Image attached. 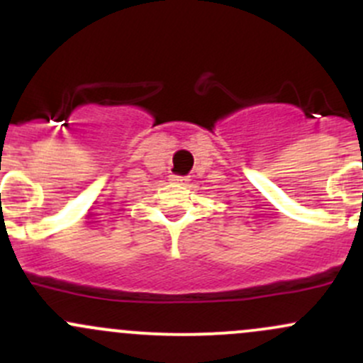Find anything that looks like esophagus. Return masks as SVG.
Here are the masks:
<instances>
[{"label":"esophagus","instance_id":"esophagus-1","mask_svg":"<svg viewBox=\"0 0 363 363\" xmlns=\"http://www.w3.org/2000/svg\"><path fill=\"white\" fill-rule=\"evenodd\" d=\"M170 181L174 182V184H179V186H188L189 177H179V175H172Z\"/></svg>","mask_w":363,"mask_h":363}]
</instances>
